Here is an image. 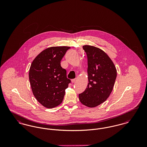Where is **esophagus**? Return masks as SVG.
I'll use <instances>...</instances> for the list:
<instances>
[{
    "instance_id": "1",
    "label": "esophagus",
    "mask_w": 147,
    "mask_h": 147,
    "mask_svg": "<svg viewBox=\"0 0 147 147\" xmlns=\"http://www.w3.org/2000/svg\"><path fill=\"white\" fill-rule=\"evenodd\" d=\"M76 79H71V83H74V82H76Z\"/></svg>"
}]
</instances>
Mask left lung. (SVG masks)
<instances>
[{
    "label": "left lung",
    "instance_id": "8db88e82",
    "mask_svg": "<svg viewBox=\"0 0 147 147\" xmlns=\"http://www.w3.org/2000/svg\"><path fill=\"white\" fill-rule=\"evenodd\" d=\"M83 49L88 57L89 83L85 91L79 94V98L85 106L95 107L110 96L117 70L112 60L102 49L89 45L83 46Z\"/></svg>",
    "mask_w": 147,
    "mask_h": 147
}]
</instances>
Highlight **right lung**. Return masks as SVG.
I'll return each instance as SVG.
<instances>
[{
	"label": "right lung",
	"instance_id": "right-lung-1",
	"mask_svg": "<svg viewBox=\"0 0 147 147\" xmlns=\"http://www.w3.org/2000/svg\"><path fill=\"white\" fill-rule=\"evenodd\" d=\"M70 47H51L35 58L30 68L29 80L36 100L51 109L61 104L71 82L61 61Z\"/></svg>",
	"mask_w": 147,
	"mask_h": 147
}]
</instances>
